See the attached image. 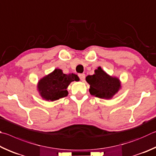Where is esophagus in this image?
<instances>
[{
	"mask_svg": "<svg viewBox=\"0 0 156 156\" xmlns=\"http://www.w3.org/2000/svg\"><path fill=\"white\" fill-rule=\"evenodd\" d=\"M78 76H79V77H80V79L81 81H84V80H85L86 75H85V74H84V73L79 74Z\"/></svg>",
	"mask_w": 156,
	"mask_h": 156,
	"instance_id": "esophagus-1",
	"label": "esophagus"
}]
</instances>
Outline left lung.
<instances>
[{
    "label": "left lung",
    "instance_id": "obj_1",
    "mask_svg": "<svg viewBox=\"0 0 156 156\" xmlns=\"http://www.w3.org/2000/svg\"><path fill=\"white\" fill-rule=\"evenodd\" d=\"M93 75H88L86 80L90 86V93L101 99H110L115 94L121 84L119 79L109 76L99 67L95 70Z\"/></svg>",
    "mask_w": 156,
    "mask_h": 156
}]
</instances>
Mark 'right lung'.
Instances as JSON below:
<instances>
[{
	"label": "right lung",
	"mask_w": 156,
	"mask_h": 156,
	"mask_svg": "<svg viewBox=\"0 0 156 156\" xmlns=\"http://www.w3.org/2000/svg\"><path fill=\"white\" fill-rule=\"evenodd\" d=\"M73 81H79L75 74L66 75L62 70L55 69L39 81L38 90L42 98L53 101L67 96L66 88Z\"/></svg>",
	"instance_id": "1"
}]
</instances>
